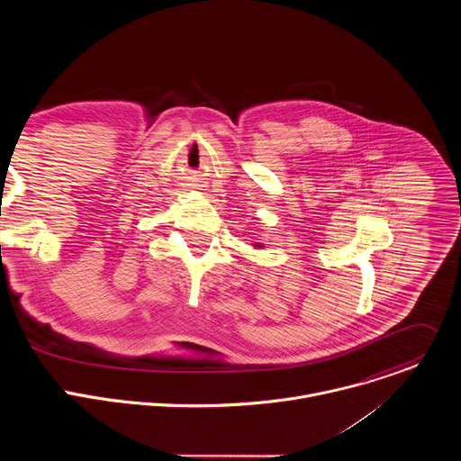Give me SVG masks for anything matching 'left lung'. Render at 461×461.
<instances>
[{"label":"left lung","mask_w":461,"mask_h":461,"mask_svg":"<svg viewBox=\"0 0 461 461\" xmlns=\"http://www.w3.org/2000/svg\"><path fill=\"white\" fill-rule=\"evenodd\" d=\"M255 246H257V248H262V244H255Z\"/></svg>","instance_id":"obj_1"}]
</instances>
